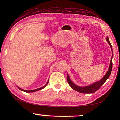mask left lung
Masks as SVG:
<instances>
[{
	"label": "left lung",
	"mask_w": 120,
	"mask_h": 120,
	"mask_svg": "<svg viewBox=\"0 0 120 120\" xmlns=\"http://www.w3.org/2000/svg\"><path fill=\"white\" fill-rule=\"evenodd\" d=\"M106 40H107V41L108 43H109V44L110 45V47H111V49L112 50V48L110 42V41H109V40L108 37L107 38ZM112 56L111 59L110 66H109V68H108L107 72V73H106V74L105 75V76H104V77L101 79V80H99V81H98V82L94 83L91 85L85 86V87H80V86H79L77 85H75V84L71 80L68 74L67 75L68 82V84L70 85V86H71V88L73 89L74 90L79 92L82 93H94L96 91H98V89L101 87V86H102L103 84L105 82V81L107 80V79L109 78V77L110 75V74H111V71H112Z\"/></svg>",
	"instance_id": "1"
}]
</instances>
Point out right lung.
Listing matches in <instances>:
<instances>
[{"label": "right lung", "instance_id": "right-lung-1", "mask_svg": "<svg viewBox=\"0 0 120 120\" xmlns=\"http://www.w3.org/2000/svg\"><path fill=\"white\" fill-rule=\"evenodd\" d=\"M48 82H47V83L46 84V85L44 86H43V87H41V88H39V89H35V90H29V91H27V90H23V89H21V88H19V90H22V91H24V92H27V93H29V92H35V91H39V90H41V89H43V88H44L46 86V85H47L48 84Z\"/></svg>", "mask_w": 120, "mask_h": 120}]
</instances>
